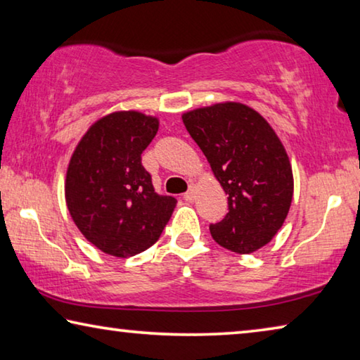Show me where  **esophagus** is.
Returning <instances> with one entry per match:
<instances>
[{
    "instance_id": "1",
    "label": "esophagus",
    "mask_w": 360,
    "mask_h": 360,
    "mask_svg": "<svg viewBox=\"0 0 360 360\" xmlns=\"http://www.w3.org/2000/svg\"><path fill=\"white\" fill-rule=\"evenodd\" d=\"M182 198H184L186 202H193V200H195V187L192 186L191 188H188V191L184 195H182Z\"/></svg>"
}]
</instances>
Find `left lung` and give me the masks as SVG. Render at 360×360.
I'll list each match as a JSON object with an SVG mask.
<instances>
[{"mask_svg":"<svg viewBox=\"0 0 360 360\" xmlns=\"http://www.w3.org/2000/svg\"><path fill=\"white\" fill-rule=\"evenodd\" d=\"M188 135L229 195V212L210 231L217 245L251 254L270 243L288 217L294 176L270 124L241 103H217L182 114Z\"/></svg>","mask_w":360,"mask_h":360,"instance_id":"8db88e82","label":"left lung"}]
</instances>
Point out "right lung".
Listing matches in <instances>:
<instances>
[{
  "label": "right lung",
  "instance_id": "right-lung-1",
  "mask_svg": "<svg viewBox=\"0 0 360 360\" xmlns=\"http://www.w3.org/2000/svg\"><path fill=\"white\" fill-rule=\"evenodd\" d=\"M158 119L138 111L108 114L72 152L66 206L81 233L105 254L131 257L160 238L176 198L158 195L141 163Z\"/></svg>",
  "mask_w": 360,
  "mask_h": 360
}]
</instances>
